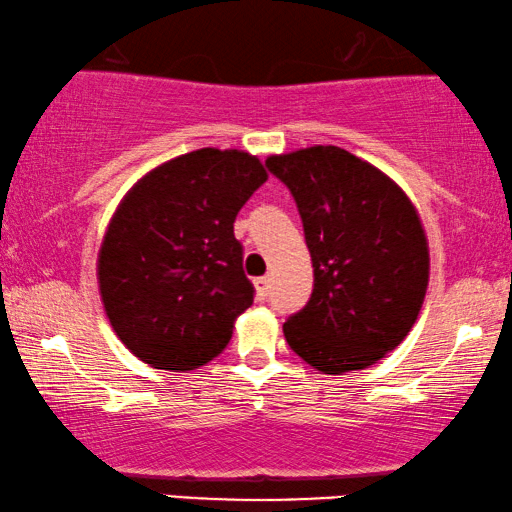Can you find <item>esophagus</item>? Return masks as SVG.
<instances>
[{
  "instance_id": "34e87169",
  "label": "esophagus",
  "mask_w": 512,
  "mask_h": 512,
  "mask_svg": "<svg viewBox=\"0 0 512 512\" xmlns=\"http://www.w3.org/2000/svg\"><path fill=\"white\" fill-rule=\"evenodd\" d=\"M268 293H270V277H258L256 279V296L265 300L268 298Z\"/></svg>"
}]
</instances>
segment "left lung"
Instances as JSON below:
<instances>
[{
	"label": "left lung",
	"mask_w": 512,
	"mask_h": 512,
	"mask_svg": "<svg viewBox=\"0 0 512 512\" xmlns=\"http://www.w3.org/2000/svg\"><path fill=\"white\" fill-rule=\"evenodd\" d=\"M296 200L314 289L284 338L324 375L370 368L415 326L429 286V242L394 179L340 146L265 160Z\"/></svg>",
	"instance_id": "left-lung-1"
}]
</instances>
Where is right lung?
Instances as JSON below:
<instances>
[{"instance_id": "right-lung-1", "label": "right lung", "mask_w": 512, "mask_h": 512, "mask_svg": "<svg viewBox=\"0 0 512 512\" xmlns=\"http://www.w3.org/2000/svg\"><path fill=\"white\" fill-rule=\"evenodd\" d=\"M268 172L237 149H198L146 172L118 202L97 284L118 340L151 368L216 359L254 303L233 223Z\"/></svg>"}]
</instances>
